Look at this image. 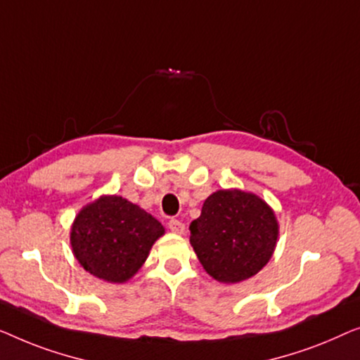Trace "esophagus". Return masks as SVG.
I'll use <instances>...</instances> for the list:
<instances>
[{"mask_svg": "<svg viewBox=\"0 0 360 360\" xmlns=\"http://www.w3.org/2000/svg\"><path fill=\"white\" fill-rule=\"evenodd\" d=\"M168 226H169V230H171V231H173V233H178V235H182V233L186 231V225L182 224L181 220H176V219L169 220V221H168Z\"/></svg>", "mask_w": 360, "mask_h": 360, "instance_id": "1", "label": "esophagus"}]
</instances>
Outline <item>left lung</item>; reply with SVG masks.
Returning a JSON list of instances; mask_svg holds the SVG:
<instances>
[{"label":"left lung","mask_w":360,"mask_h":360,"mask_svg":"<svg viewBox=\"0 0 360 360\" xmlns=\"http://www.w3.org/2000/svg\"><path fill=\"white\" fill-rule=\"evenodd\" d=\"M279 226L274 212L255 194L217 191L191 224V245L214 279L241 282L257 274L274 252Z\"/></svg>","instance_id":"8db88e82"}]
</instances>
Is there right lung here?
<instances>
[{"instance_id": "right-lung-1", "label": "right lung", "mask_w": 360, "mask_h": 360, "mask_svg": "<svg viewBox=\"0 0 360 360\" xmlns=\"http://www.w3.org/2000/svg\"><path fill=\"white\" fill-rule=\"evenodd\" d=\"M165 229L122 197H101L79 212L72 246L79 264L108 282H125L143 264Z\"/></svg>"}]
</instances>
